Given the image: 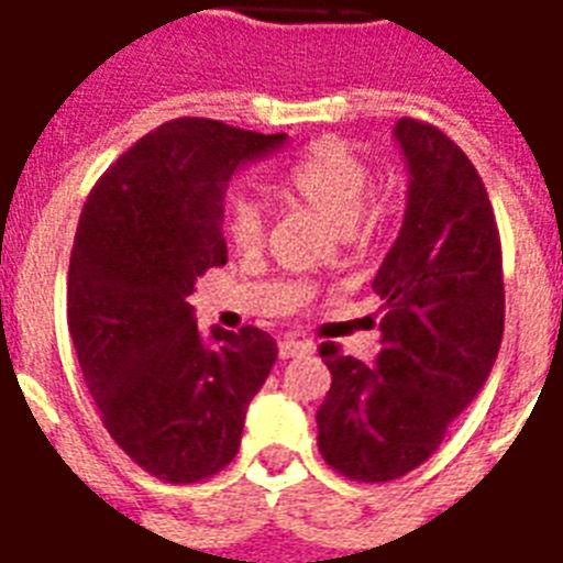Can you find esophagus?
I'll use <instances>...</instances> for the list:
<instances>
[{
	"label": "esophagus",
	"instance_id": "esophagus-1",
	"mask_svg": "<svg viewBox=\"0 0 563 563\" xmlns=\"http://www.w3.org/2000/svg\"><path fill=\"white\" fill-rule=\"evenodd\" d=\"M312 351H316V347H312V342H303V339H291V335L280 339V344H277V353H280V360L303 356V353H312Z\"/></svg>",
	"mask_w": 563,
	"mask_h": 563
}]
</instances>
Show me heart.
<instances>
[{"label": "heart", "instance_id": "b5f03b06", "mask_svg": "<svg viewBox=\"0 0 563 563\" xmlns=\"http://www.w3.org/2000/svg\"><path fill=\"white\" fill-rule=\"evenodd\" d=\"M283 189L324 219L335 233L353 236L374 195V172L351 145L316 143L283 175ZM224 233L239 251H254L265 236V207L254 192H233L224 207Z\"/></svg>", "mask_w": 563, "mask_h": 563}]
</instances>
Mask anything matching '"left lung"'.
I'll use <instances>...</instances> for the list:
<instances>
[{
    "instance_id": "1",
    "label": "left lung",
    "mask_w": 563,
    "mask_h": 563,
    "mask_svg": "<svg viewBox=\"0 0 563 563\" xmlns=\"http://www.w3.org/2000/svg\"><path fill=\"white\" fill-rule=\"evenodd\" d=\"M394 136L409 166L406 216L374 277L383 351L374 365L321 344L333 374L318 409V450L347 479L391 482L444 441L497 362L506 291L503 247L479 172L418 119Z\"/></svg>"
}]
</instances>
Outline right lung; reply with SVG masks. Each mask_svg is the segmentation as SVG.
I'll list each match as a JSON object with an SVG mask.
<instances>
[{
    "mask_svg": "<svg viewBox=\"0 0 563 563\" xmlns=\"http://www.w3.org/2000/svg\"><path fill=\"white\" fill-rule=\"evenodd\" d=\"M283 143L286 134L172 119L136 140L84 203L66 283L75 356L110 438L157 479L224 471L277 360L260 327H212L203 339L187 298L207 268L228 263L230 178Z\"/></svg>",
    "mask_w": 563,
    "mask_h": 563,
    "instance_id": "right-lung-1",
    "label": "right lung"
}]
</instances>
